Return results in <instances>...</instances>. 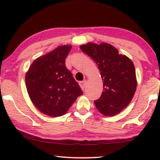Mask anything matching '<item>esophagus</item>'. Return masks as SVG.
Listing matches in <instances>:
<instances>
[{
	"label": "esophagus",
	"mask_w": 160,
	"mask_h": 160,
	"mask_svg": "<svg viewBox=\"0 0 160 160\" xmlns=\"http://www.w3.org/2000/svg\"><path fill=\"white\" fill-rule=\"evenodd\" d=\"M79 86L81 87V88H82V90H84V88H85V86H86V84H87V81L86 80H84V81H82V82H79Z\"/></svg>",
	"instance_id": "34e87169"
}]
</instances>
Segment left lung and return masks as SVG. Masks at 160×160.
Wrapping results in <instances>:
<instances>
[{
  "instance_id": "8db88e82",
  "label": "left lung",
  "mask_w": 160,
  "mask_h": 160,
  "mask_svg": "<svg viewBox=\"0 0 160 160\" xmlns=\"http://www.w3.org/2000/svg\"><path fill=\"white\" fill-rule=\"evenodd\" d=\"M80 49L98 65L103 82L102 95L95 101L96 108L106 117L118 114L128 106L136 90L134 64L117 48L105 42H89L81 45Z\"/></svg>"
}]
</instances>
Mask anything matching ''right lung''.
Segmentation results:
<instances>
[{"label":"right lung","instance_id":"right-lung-1","mask_svg":"<svg viewBox=\"0 0 160 160\" xmlns=\"http://www.w3.org/2000/svg\"><path fill=\"white\" fill-rule=\"evenodd\" d=\"M72 46L63 45L36 59L25 75L28 95L35 106L52 117L64 115L83 92L65 66Z\"/></svg>","mask_w":160,"mask_h":160}]
</instances>
